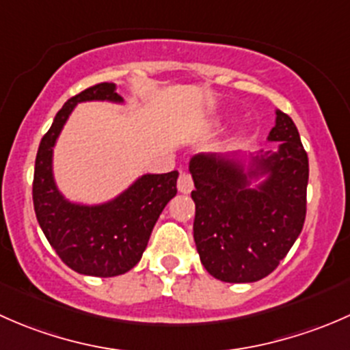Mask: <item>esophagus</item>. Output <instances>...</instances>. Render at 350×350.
I'll use <instances>...</instances> for the list:
<instances>
[{"label": "esophagus", "mask_w": 350, "mask_h": 350, "mask_svg": "<svg viewBox=\"0 0 350 350\" xmlns=\"http://www.w3.org/2000/svg\"><path fill=\"white\" fill-rule=\"evenodd\" d=\"M178 189L181 193H185V195H188V193L193 191V178H191V174H188V172H181V174H179Z\"/></svg>", "instance_id": "34e87169"}]
</instances>
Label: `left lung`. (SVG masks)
<instances>
[{"mask_svg":"<svg viewBox=\"0 0 350 350\" xmlns=\"http://www.w3.org/2000/svg\"><path fill=\"white\" fill-rule=\"evenodd\" d=\"M267 140L280 142L278 152L250 155L247 167L237 155L196 154L189 161L196 250L204 269L225 283H254L273 273L305 224L308 155L280 109Z\"/></svg>","mask_w":350,"mask_h":350,"instance_id":"8db88e82","label":"left lung"}]
</instances>
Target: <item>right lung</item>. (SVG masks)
I'll list each match as a JSON object with an SVG mask.
<instances>
[{
	"instance_id": "1",
	"label": "right lung",
	"mask_w": 350,
	"mask_h": 350,
	"mask_svg": "<svg viewBox=\"0 0 350 350\" xmlns=\"http://www.w3.org/2000/svg\"><path fill=\"white\" fill-rule=\"evenodd\" d=\"M83 101L122 103L123 98L113 83H100L59 109L35 159L33 208L42 232L62 262L79 274L111 278L125 274L140 260L159 215L178 193L179 172L140 176L107 203L90 206L67 201L55 186L52 154L70 111Z\"/></svg>"
}]
</instances>
